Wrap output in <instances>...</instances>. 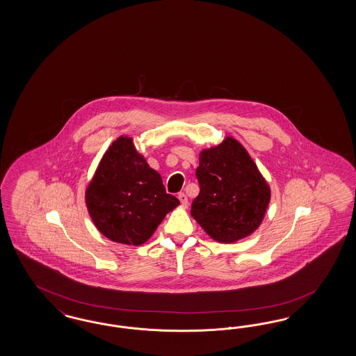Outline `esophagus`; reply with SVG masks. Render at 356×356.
Segmentation results:
<instances>
[{
  "mask_svg": "<svg viewBox=\"0 0 356 356\" xmlns=\"http://www.w3.org/2000/svg\"><path fill=\"white\" fill-rule=\"evenodd\" d=\"M179 200H180V202L183 204L184 206L188 205V197H186V194L185 193H179Z\"/></svg>",
  "mask_w": 356,
  "mask_h": 356,
  "instance_id": "34e87169",
  "label": "esophagus"
}]
</instances>
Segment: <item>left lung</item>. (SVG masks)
<instances>
[{
    "instance_id": "8db88e82",
    "label": "left lung",
    "mask_w": 356,
    "mask_h": 356,
    "mask_svg": "<svg viewBox=\"0 0 356 356\" xmlns=\"http://www.w3.org/2000/svg\"><path fill=\"white\" fill-rule=\"evenodd\" d=\"M200 194L191 214L219 243H235L259 228L270 202V186L238 140L227 137L200 154Z\"/></svg>"
}]
</instances>
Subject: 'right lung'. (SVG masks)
<instances>
[{
    "label": "right lung",
    "instance_id": "right-lung-1",
    "mask_svg": "<svg viewBox=\"0 0 356 356\" xmlns=\"http://www.w3.org/2000/svg\"><path fill=\"white\" fill-rule=\"evenodd\" d=\"M165 192L129 137H119L103 155L86 189V205L97 229L112 241L140 245L179 205Z\"/></svg>",
    "mask_w": 356,
    "mask_h": 356
}]
</instances>
